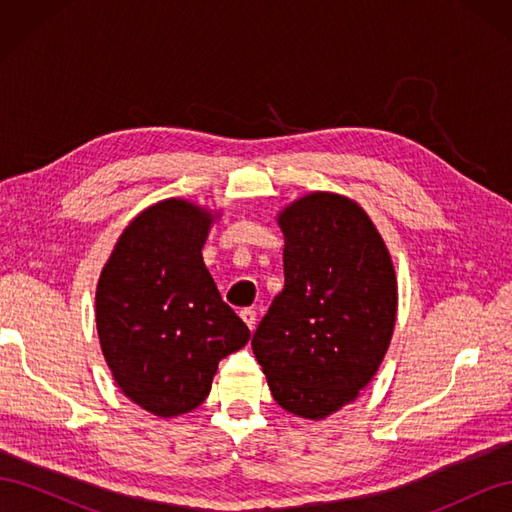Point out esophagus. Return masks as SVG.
Here are the masks:
<instances>
[{"instance_id":"1","label":"esophagus","mask_w":512,"mask_h":512,"mask_svg":"<svg viewBox=\"0 0 512 512\" xmlns=\"http://www.w3.org/2000/svg\"><path fill=\"white\" fill-rule=\"evenodd\" d=\"M241 318H243L247 327H250V331L256 329V312H254V309H241Z\"/></svg>"}]
</instances>
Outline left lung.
<instances>
[{"mask_svg": "<svg viewBox=\"0 0 512 512\" xmlns=\"http://www.w3.org/2000/svg\"><path fill=\"white\" fill-rule=\"evenodd\" d=\"M284 290L252 337L273 399L303 418L350 404L384 359L397 316L389 250L354 200L312 192L277 218Z\"/></svg>", "mask_w": 512, "mask_h": 512, "instance_id": "1", "label": "left lung"}]
</instances>
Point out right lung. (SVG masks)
<instances>
[{"instance_id": "1", "label": "right lung", "mask_w": 512, "mask_h": 512, "mask_svg": "<svg viewBox=\"0 0 512 512\" xmlns=\"http://www.w3.org/2000/svg\"><path fill=\"white\" fill-rule=\"evenodd\" d=\"M213 213L168 198L121 232L96 290L102 354L123 395L156 416L198 408L218 363L250 339L203 262Z\"/></svg>"}]
</instances>
